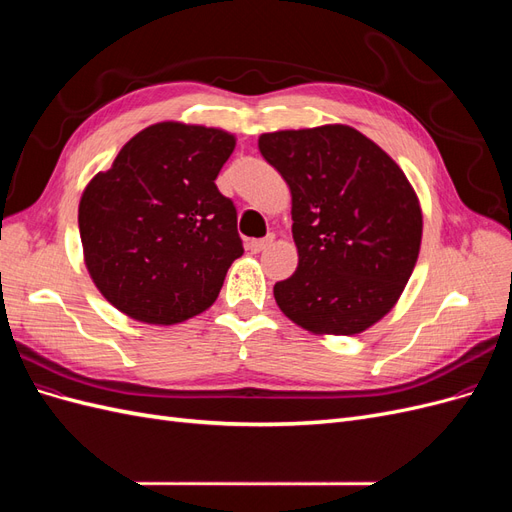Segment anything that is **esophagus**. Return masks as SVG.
Segmentation results:
<instances>
[{
	"label": "esophagus",
	"mask_w": 512,
	"mask_h": 512,
	"mask_svg": "<svg viewBox=\"0 0 512 512\" xmlns=\"http://www.w3.org/2000/svg\"><path fill=\"white\" fill-rule=\"evenodd\" d=\"M271 243H273V235H269L265 239H252V241H247V250H250L252 254H258L262 250H267Z\"/></svg>",
	"instance_id": "obj_1"
}]
</instances>
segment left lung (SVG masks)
Here are the masks:
<instances>
[{"label": "left lung", "instance_id": "1", "mask_svg": "<svg viewBox=\"0 0 512 512\" xmlns=\"http://www.w3.org/2000/svg\"><path fill=\"white\" fill-rule=\"evenodd\" d=\"M292 196L299 267L277 282L282 312L316 335H356L391 312L414 271L423 211L404 170L342 123L260 134Z\"/></svg>", "mask_w": 512, "mask_h": 512}]
</instances>
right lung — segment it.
Masks as SVG:
<instances>
[{"mask_svg": "<svg viewBox=\"0 0 512 512\" xmlns=\"http://www.w3.org/2000/svg\"><path fill=\"white\" fill-rule=\"evenodd\" d=\"M237 138L160 121L132 136L79 203L85 267L102 297L145 324L209 309L243 254L237 209L215 179Z\"/></svg>", "mask_w": 512, "mask_h": 512, "instance_id": "1", "label": "right lung"}]
</instances>
